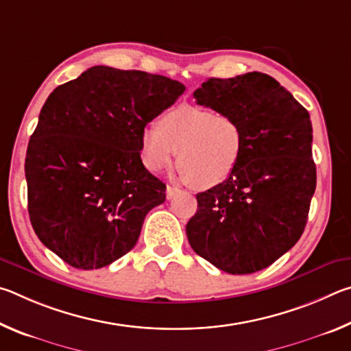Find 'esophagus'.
<instances>
[{"label": "esophagus", "instance_id": "34e87169", "mask_svg": "<svg viewBox=\"0 0 351 351\" xmlns=\"http://www.w3.org/2000/svg\"><path fill=\"white\" fill-rule=\"evenodd\" d=\"M176 193H180V189L171 187V186H167V190H165V197H167V199H171V198H173Z\"/></svg>", "mask_w": 351, "mask_h": 351}]
</instances>
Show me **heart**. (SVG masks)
<instances>
[{
    "mask_svg": "<svg viewBox=\"0 0 351 351\" xmlns=\"http://www.w3.org/2000/svg\"><path fill=\"white\" fill-rule=\"evenodd\" d=\"M245 150L239 119L195 105H180L156 121V130L141 134L139 154L144 167L161 171L176 164L182 181L197 189H212L229 180Z\"/></svg>",
    "mask_w": 351,
    "mask_h": 351,
    "instance_id": "obj_1",
    "label": "heart"
}]
</instances>
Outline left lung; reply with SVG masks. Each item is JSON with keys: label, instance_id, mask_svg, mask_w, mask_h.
Instances as JSON below:
<instances>
[{"label": "left lung", "instance_id": "left-lung-1", "mask_svg": "<svg viewBox=\"0 0 351 351\" xmlns=\"http://www.w3.org/2000/svg\"><path fill=\"white\" fill-rule=\"evenodd\" d=\"M198 105L239 119L245 150L228 181L197 195L190 246L218 269L252 274L268 268L304 234L316 190L310 114L263 73L209 79Z\"/></svg>", "mask_w": 351, "mask_h": 351}]
</instances>
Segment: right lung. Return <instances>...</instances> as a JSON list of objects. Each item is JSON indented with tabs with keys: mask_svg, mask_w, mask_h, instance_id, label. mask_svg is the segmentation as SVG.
Segmentation results:
<instances>
[{
	"mask_svg": "<svg viewBox=\"0 0 351 351\" xmlns=\"http://www.w3.org/2000/svg\"><path fill=\"white\" fill-rule=\"evenodd\" d=\"M184 90L164 75L93 66L47 97L26 153L27 210L40 241L68 265L121 258L165 201V184L141 161V134Z\"/></svg>",
	"mask_w": 351,
	"mask_h": 351,
	"instance_id": "obj_1",
	"label": "right lung"
}]
</instances>
